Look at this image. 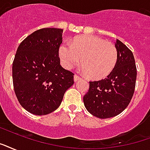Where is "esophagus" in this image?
I'll list each match as a JSON object with an SVG mask.
<instances>
[{
  "instance_id": "obj_1",
  "label": "esophagus",
  "mask_w": 150,
  "mask_h": 150,
  "mask_svg": "<svg viewBox=\"0 0 150 150\" xmlns=\"http://www.w3.org/2000/svg\"><path fill=\"white\" fill-rule=\"evenodd\" d=\"M81 79V78L79 77V76H78V75H74V81L75 82H77V81H79V80Z\"/></svg>"
}]
</instances>
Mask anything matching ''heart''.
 <instances>
[{
	"label": "heart",
	"mask_w": 150,
	"mask_h": 150,
	"mask_svg": "<svg viewBox=\"0 0 150 150\" xmlns=\"http://www.w3.org/2000/svg\"><path fill=\"white\" fill-rule=\"evenodd\" d=\"M59 57L63 66L71 69L82 62L80 68L83 74L92 79L106 77L115 67L118 59L116 46L100 38L81 36L71 44L64 42L59 48Z\"/></svg>",
	"instance_id": "obj_1"
}]
</instances>
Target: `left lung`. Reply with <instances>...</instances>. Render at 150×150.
Returning <instances> with one entry per match:
<instances>
[{"mask_svg": "<svg viewBox=\"0 0 150 150\" xmlns=\"http://www.w3.org/2000/svg\"><path fill=\"white\" fill-rule=\"evenodd\" d=\"M118 59L109 75L104 79L90 82L83 102L86 110L100 119L114 117L125 109L133 97L137 69L131 50L120 40L115 43Z\"/></svg>", "mask_w": 150, "mask_h": 150, "instance_id": "obj_1", "label": "left lung"}]
</instances>
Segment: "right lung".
<instances>
[{"label": "right lung", "instance_id": "right-lung-1", "mask_svg": "<svg viewBox=\"0 0 150 150\" xmlns=\"http://www.w3.org/2000/svg\"><path fill=\"white\" fill-rule=\"evenodd\" d=\"M62 34L58 28L38 30L17 49L12 64L15 93L22 107L34 115L57 109L66 90L74 84V74L60 64Z\"/></svg>", "mask_w": 150, "mask_h": 150}]
</instances>
